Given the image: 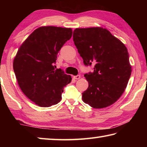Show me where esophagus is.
<instances>
[{"label":"esophagus","instance_id":"34e87169","mask_svg":"<svg viewBox=\"0 0 147 147\" xmlns=\"http://www.w3.org/2000/svg\"><path fill=\"white\" fill-rule=\"evenodd\" d=\"M73 78H74V79H76V80H78V79L80 78V75H76V76H73Z\"/></svg>","mask_w":147,"mask_h":147}]
</instances>
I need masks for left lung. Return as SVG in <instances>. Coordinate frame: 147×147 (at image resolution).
I'll return each mask as SVG.
<instances>
[{
    "label": "left lung",
    "instance_id": "8db88e82",
    "mask_svg": "<svg viewBox=\"0 0 147 147\" xmlns=\"http://www.w3.org/2000/svg\"><path fill=\"white\" fill-rule=\"evenodd\" d=\"M73 41L86 66L92 73L84 74L89 86L83 101L93 108H104L121 97L131 72L128 50L108 30L100 27L76 28Z\"/></svg>",
    "mask_w": 147,
    "mask_h": 147
}]
</instances>
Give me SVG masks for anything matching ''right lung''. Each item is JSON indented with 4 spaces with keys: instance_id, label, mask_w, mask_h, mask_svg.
Segmentation results:
<instances>
[{
    "instance_id": "right-lung-1",
    "label": "right lung",
    "mask_w": 147,
    "mask_h": 147,
    "mask_svg": "<svg viewBox=\"0 0 147 147\" xmlns=\"http://www.w3.org/2000/svg\"><path fill=\"white\" fill-rule=\"evenodd\" d=\"M71 28L42 26L30 35L19 49L13 71L20 88L30 100L41 107L59 102L71 76L54 69L57 55L71 39Z\"/></svg>"
}]
</instances>
